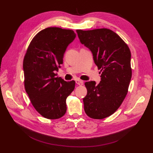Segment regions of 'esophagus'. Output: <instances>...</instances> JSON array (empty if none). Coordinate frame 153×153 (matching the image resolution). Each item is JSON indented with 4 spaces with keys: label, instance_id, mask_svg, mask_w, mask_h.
<instances>
[{
    "label": "esophagus",
    "instance_id": "esophagus-1",
    "mask_svg": "<svg viewBox=\"0 0 153 153\" xmlns=\"http://www.w3.org/2000/svg\"><path fill=\"white\" fill-rule=\"evenodd\" d=\"M76 83L77 85H82L83 83V82L82 80L77 79V80H76Z\"/></svg>",
    "mask_w": 153,
    "mask_h": 153
}]
</instances>
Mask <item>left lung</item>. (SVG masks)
<instances>
[{
    "label": "left lung",
    "mask_w": 153,
    "mask_h": 153,
    "mask_svg": "<svg viewBox=\"0 0 153 153\" xmlns=\"http://www.w3.org/2000/svg\"><path fill=\"white\" fill-rule=\"evenodd\" d=\"M76 32L81 43L91 51L101 72L98 85L94 81L85 83L87 93L83 100L84 110L90 118H105L118 110L128 93L132 75L130 50L108 29Z\"/></svg>",
    "instance_id": "obj_1"
}]
</instances>
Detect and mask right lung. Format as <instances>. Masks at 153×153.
<instances>
[{
	"label": "right lung",
	"instance_id": "add662e5",
	"mask_svg": "<svg viewBox=\"0 0 153 153\" xmlns=\"http://www.w3.org/2000/svg\"><path fill=\"white\" fill-rule=\"evenodd\" d=\"M75 37L73 30L47 27L33 38L25 54V91L35 109L45 118H60L66 112V100L76 82L55 77L54 71L63 64L64 54Z\"/></svg>",
	"mask_w": 153,
	"mask_h": 153
}]
</instances>
